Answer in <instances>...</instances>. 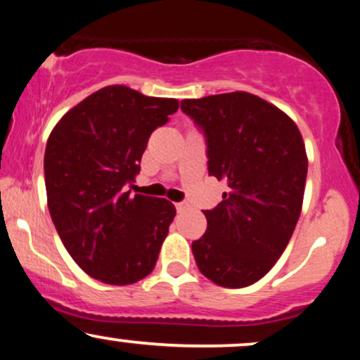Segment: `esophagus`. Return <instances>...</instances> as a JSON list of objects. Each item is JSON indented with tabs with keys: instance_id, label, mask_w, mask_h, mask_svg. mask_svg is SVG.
Wrapping results in <instances>:
<instances>
[{
	"instance_id": "obj_1",
	"label": "esophagus",
	"mask_w": 360,
	"mask_h": 360,
	"mask_svg": "<svg viewBox=\"0 0 360 360\" xmlns=\"http://www.w3.org/2000/svg\"><path fill=\"white\" fill-rule=\"evenodd\" d=\"M175 207H176V210H179V212H184V210H187V208H188V203L187 202H179V203H175Z\"/></svg>"
}]
</instances>
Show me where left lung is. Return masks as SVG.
I'll list each match as a JSON object with an SVG mask.
<instances>
[{
  "mask_svg": "<svg viewBox=\"0 0 360 360\" xmlns=\"http://www.w3.org/2000/svg\"><path fill=\"white\" fill-rule=\"evenodd\" d=\"M205 130L208 173L229 185L192 250L208 281L227 288L260 281L281 259L302 212L307 153L295 122L247 91L184 100Z\"/></svg>",
  "mask_w": 360,
  "mask_h": 360,
  "instance_id": "8db88e82",
  "label": "left lung"
}]
</instances>
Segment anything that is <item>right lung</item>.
Returning <instances> with one entry per match:
<instances>
[{"label": "right lung", "instance_id": "obj_1", "mask_svg": "<svg viewBox=\"0 0 360 360\" xmlns=\"http://www.w3.org/2000/svg\"><path fill=\"white\" fill-rule=\"evenodd\" d=\"M179 100L145 96L125 85L91 93L53 128L44 184L53 224L83 272L130 285L157 264L176 210L167 198L130 197L146 141Z\"/></svg>", "mask_w": 360, "mask_h": 360}]
</instances>
